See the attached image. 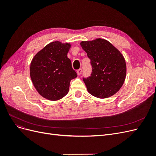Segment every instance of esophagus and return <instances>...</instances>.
<instances>
[{
    "label": "esophagus",
    "mask_w": 156,
    "mask_h": 156,
    "mask_svg": "<svg viewBox=\"0 0 156 156\" xmlns=\"http://www.w3.org/2000/svg\"><path fill=\"white\" fill-rule=\"evenodd\" d=\"M81 73H82V69H81V68L79 69L77 71V73L78 75H81Z\"/></svg>",
    "instance_id": "34e87169"
}]
</instances>
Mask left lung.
I'll list each match as a JSON object with an SVG mask.
<instances>
[{"mask_svg": "<svg viewBox=\"0 0 156 156\" xmlns=\"http://www.w3.org/2000/svg\"><path fill=\"white\" fill-rule=\"evenodd\" d=\"M90 59L91 75L83 78L88 92L98 98H109L124 83L126 64L123 55L109 41L101 38L81 42Z\"/></svg>", "mask_w": 156, "mask_h": 156, "instance_id": "left-lung-1", "label": "left lung"}]
</instances>
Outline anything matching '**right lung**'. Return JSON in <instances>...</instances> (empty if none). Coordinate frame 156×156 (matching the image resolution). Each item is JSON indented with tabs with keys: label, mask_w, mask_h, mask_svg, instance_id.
<instances>
[{
	"label": "right lung",
	"mask_w": 156,
	"mask_h": 156,
	"mask_svg": "<svg viewBox=\"0 0 156 156\" xmlns=\"http://www.w3.org/2000/svg\"><path fill=\"white\" fill-rule=\"evenodd\" d=\"M68 43L53 41L47 45L32 58L30 75L40 95L51 101L58 100L68 93L71 80L77 77L68 58Z\"/></svg>",
	"instance_id": "obj_1"
}]
</instances>
